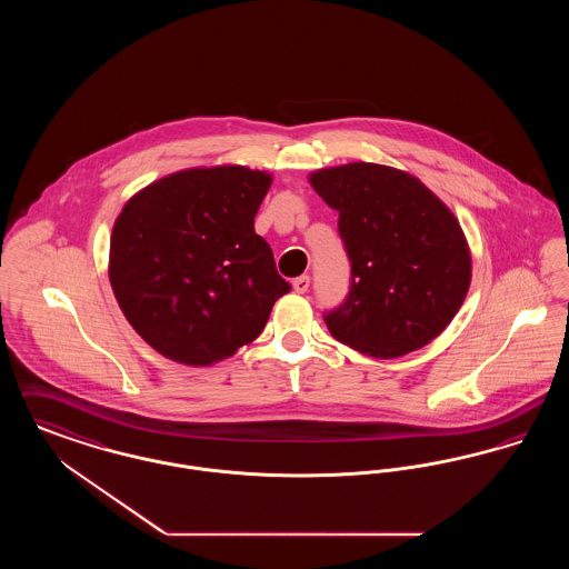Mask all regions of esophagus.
Instances as JSON below:
<instances>
[{"label":"esophagus","mask_w":569,"mask_h":569,"mask_svg":"<svg viewBox=\"0 0 569 569\" xmlns=\"http://www.w3.org/2000/svg\"><path fill=\"white\" fill-rule=\"evenodd\" d=\"M309 283H311L309 274H300V277H297V279L292 281V286H295V290H297L298 295H305V292L309 290Z\"/></svg>","instance_id":"1"}]
</instances>
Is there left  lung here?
I'll use <instances>...</instances> for the list:
<instances>
[{
  "mask_svg": "<svg viewBox=\"0 0 569 569\" xmlns=\"http://www.w3.org/2000/svg\"><path fill=\"white\" fill-rule=\"evenodd\" d=\"M339 211L350 292L325 313L330 335L358 352L397 358L420 350L452 322L471 281L457 217L411 174L348 163L311 174Z\"/></svg>",
  "mask_w": 569,
  "mask_h": 569,
  "instance_id": "8db88e82",
  "label": "left lung"
}]
</instances>
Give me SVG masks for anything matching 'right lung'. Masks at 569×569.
<instances>
[{
	"label": "right lung",
	"instance_id": "1",
	"mask_svg": "<svg viewBox=\"0 0 569 569\" xmlns=\"http://www.w3.org/2000/svg\"><path fill=\"white\" fill-rule=\"evenodd\" d=\"M271 186L243 166L174 172L138 191L110 237V286L166 358L211 365L251 343L290 292L253 217Z\"/></svg>",
	"mask_w": 569,
	"mask_h": 569
}]
</instances>
